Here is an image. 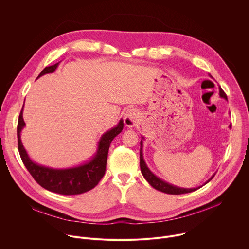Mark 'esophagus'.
I'll use <instances>...</instances> for the list:
<instances>
[{"label":"esophagus","instance_id":"1","mask_svg":"<svg viewBox=\"0 0 249 249\" xmlns=\"http://www.w3.org/2000/svg\"><path fill=\"white\" fill-rule=\"evenodd\" d=\"M137 110L134 108H129L124 113V123L128 128H132L137 123Z\"/></svg>","mask_w":249,"mask_h":249}]
</instances>
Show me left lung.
I'll list each match as a JSON object with an SVG mask.
<instances>
[{
  "mask_svg": "<svg viewBox=\"0 0 249 249\" xmlns=\"http://www.w3.org/2000/svg\"><path fill=\"white\" fill-rule=\"evenodd\" d=\"M211 77V76H210ZM220 96L225 98V99H228L227 98V95L226 93L224 92V90L222 89H220ZM230 128H231V125H230ZM142 139H144V137H142ZM141 148H140V166H141V171H142V174H143V176L145 177V179L157 190L159 191H161L163 193H166V194H173V195H179V194H185V193H190V192H193L197 189H199L200 187H196V188H181V187H177V186H174L170 183H167L165 181H163L162 179H160V177H158L157 175H155L151 170L150 168L148 167V165L146 164L145 160H144V157H143V140H141ZM215 176V174L213 175L211 178L205 183L207 184L210 180H212L213 177Z\"/></svg>",
  "mask_w": 249,
  "mask_h": 249,
  "instance_id": "1",
  "label": "left lung"
}]
</instances>
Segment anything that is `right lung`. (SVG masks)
Returning <instances> with one entry per match:
<instances>
[{
  "mask_svg": "<svg viewBox=\"0 0 249 249\" xmlns=\"http://www.w3.org/2000/svg\"><path fill=\"white\" fill-rule=\"evenodd\" d=\"M59 63L44 68L37 79L45 74L54 73ZM22 110L23 107L18 117L17 131L18 152L23 164L32 175L34 180L46 190L62 195L82 194L95 187L105 173L106 161H107V155L111 142L123 130V119H120L115 127L101 136L97 144L96 154L88 162L69 168H52L34 162L28 157L20 139V133L25 126Z\"/></svg>",
  "mask_w": 249,
  "mask_h": 249,
  "instance_id": "add662e5",
  "label": "right lung"
}]
</instances>
